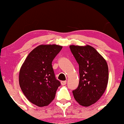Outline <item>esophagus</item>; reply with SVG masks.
Wrapping results in <instances>:
<instances>
[{
	"instance_id": "34e87169",
	"label": "esophagus",
	"mask_w": 124,
	"mask_h": 124,
	"mask_svg": "<svg viewBox=\"0 0 124 124\" xmlns=\"http://www.w3.org/2000/svg\"><path fill=\"white\" fill-rule=\"evenodd\" d=\"M66 83H67V81H62L61 82V84L62 85H66Z\"/></svg>"
}]
</instances>
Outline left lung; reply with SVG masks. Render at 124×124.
I'll return each instance as SVG.
<instances>
[{"instance_id": "left-lung-1", "label": "left lung", "mask_w": 124, "mask_h": 124, "mask_svg": "<svg viewBox=\"0 0 124 124\" xmlns=\"http://www.w3.org/2000/svg\"><path fill=\"white\" fill-rule=\"evenodd\" d=\"M70 47L79 68V84L73 91V96L80 105L89 107L101 97L107 86V63L95 48L89 45H72Z\"/></svg>"}]
</instances>
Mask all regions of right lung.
Wrapping results in <instances>:
<instances>
[{
  "label": "right lung",
  "mask_w": 124,
  "mask_h": 124,
  "mask_svg": "<svg viewBox=\"0 0 124 124\" xmlns=\"http://www.w3.org/2000/svg\"><path fill=\"white\" fill-rule=\"evenodd\" d=\"M62 49V46L56 44L38 46L28 54L21 67V89L29 101L37 106H48L61 85L55 78L52 62Z\"/></svg>",
  "instance_id": "obj_1"
}]
</instances>
